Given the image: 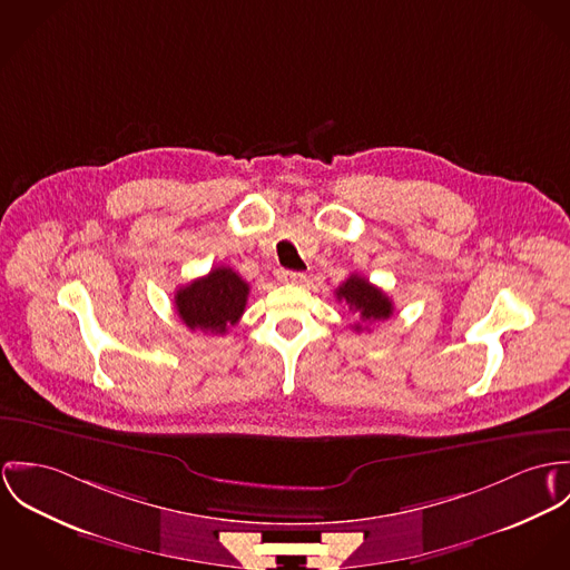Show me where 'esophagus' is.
<instances>
[{"instance_id": "34e87169", "label": "esophagus", "mask_w": 570, "mask_h": 570, "mask_svg": "<svg viewBox=\"0 0 570 570\" xmlns=\"http://www.w3.org/2000/svg\"><path fill=\"white\" fill-rule=\"evenodd\" d=\"M277 279L284 284H304L306 282V273L299 271H277Z\"/></svg>"}]
</instances>
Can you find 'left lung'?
Wrapping results in <instances>:
<instances>
[{
	"label": "left lung",
	"instance_id": "8db88e82",
	"mask_svg": "<svg viewBox=\"0 0 570 570\" xmlns=\"http://www.w3.org/2000/svg\"><path fill=\"white\" fill-rule=\"evenodd\" d=\"M336 299L345 302L350 306V311H354L356 315L365 323H376L384 321L393 315V304L391 299L380 291L379 286L370 284V279L361 277V275H350L338 288H336ZM356 332L363 330L361 323L354 325Z\"/></svg>",
	"mask_w": 570,
	"mask_h": 570
}]
</instances>
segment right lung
Returning <instances> with one entry per match:
<instances>
[{"instance_id":"obj_1","label":"right lung","mask_w":570,"mask_h":570,"mask_svg":"<svg viewBox=\"0 0 570 570\" xmlns=\"http://www.w3.org/2000/svg\"><path fill=\"white\" fill-rule=\"evenodd\" d=\"M249 297V284L229 266L212 268L175 295V306L190 330L225 334L240 321Z\"/></svg>"}]
</instances>
